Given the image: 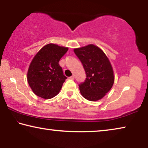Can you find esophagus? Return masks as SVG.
Segmentation results:
<instances>
[{"label":"esophagus","instance_id":"obj_1","mask_svg":"<svg viewBox=\"0 0 148 148\" xmlns=\"http://www.w3.org/2000/svg\"><path fill=\"white\" fill-rule=\"evenodd\" d=\"M69 78L71 79H74V76H72L70 77Z\"/></svg>","mask_w":148,"mask_h":148}]
</instances>
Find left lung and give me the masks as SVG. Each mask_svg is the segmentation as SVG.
<instances>
[{
  "label": "left lung",
  "mask_w": 148,
  "mask_h": 148,
  "mask_svg": "<svg viewBox=\"0 0 148 148\" xmlns=\"http://www.w3.org/2000/svg\"><path fill=\"white\" fill-rule=\"evenodd\" d=\"M74 51L86 74L85 82L79 85L82 95L90 101L103 98L114 82V71L109 59L101 49L92 44L76 48Z\"/></svg>",
  "instance_id": "obj_1"
}]
</instances>
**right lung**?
<instances>
[{
  "mask_svg": "<svg viewBox=\"0 0 148 148\" xmlns=\"http://www.w3.org/2000/svg\"><path fill=\"white\" fill-rule=\"evenodd\" d=\"M68 47L49 44L44 46L32 59L27 72V81L34 93L45 99L59 93L67 77L59 64Z\"/></svg>",
  "mask_w": 148,
  "mask_h": 148,
  "instance_id": "add662e5",
  "label": "right lung"
}]
</instances>
